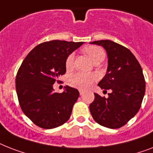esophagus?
Segmentation results:
<instances>
[{"instance_id": "34e87169", "label": "esophagus", "mask_w": 153, "mask_h": 153, "mask_svg": "<svg viewBox=\"0 0 153 153\" xmlns=\"http://www.w3.org/2000/svg\"><path fill=\"white\" fill-rule=\"evenodd\" d=\"M79 94H80L81 96H82V95H83V94H84V91H83L82 89H79Z\"/></svg>"}]
</instances>
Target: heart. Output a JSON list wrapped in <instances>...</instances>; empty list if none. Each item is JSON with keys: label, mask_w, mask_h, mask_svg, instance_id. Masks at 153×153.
Listing matches in <instances>:
<instances>
[{"label": "heart", "mask_w": 153, "mask_h": 153, "mask_svg": "<svg viewBox=\"0 0 153 153\" xmlns=\"http://www.w3.org/2000/svg\"><path fill=\"white\" fill-rule=\"evenodd\" d=\"M85 52L88 54L92 61L95 63L99 59H105V53L101 47L97 45H91L85 48ZM74 55L71 53L67 57L65 61V67L67 70H71L74 66ZM97 79L96 74H89V73L78 72L71 75L68 79L69 85L73 87L81 89H88L91 85Z\"/></svg>", "instance_id": "b5f03b06"}]
</instances>
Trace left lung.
<instances>
[{
    "instance_id": "1",
    "label": "left lung",
    "mask_w": 153,
    "mask_h": 153,
    "mask_svg": "<svg viewBox=\"0 0 153 153\" xmlns=\"http://www.w3.org/2000/svg\"><path fill=\"white\" fill-rule=\"evenodd\" d=\"M105 48L108 58L107 73L98 83L101 89H111L108 97L94 94L89 105L94 120L108 128H120L141 108L145 92L141 67L128 48L110 40L90 42Z\"/></svg>"
}]
</instances>
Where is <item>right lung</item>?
Wrapping results in <instances>:
<instances>
[{"mask_svg": "<svg viewBox=\"0 0 153 153\" xmlns=\"http://www.w3.org/2000/svg\"><path fill=\"white\" fill-rule=\"evenodd\" d=\"M83 42L53 40L38 45L23 59L16 78L19 105L25 115L43 129L65 123L79 97L78 89L67 85L61 94L53 85L65 74V61Z\"/></svg>", "mask_w": 153, "mask_h": 153, "instance_id": "1", "label": "right lung"}]
</instances>
